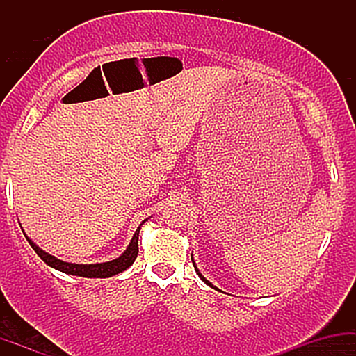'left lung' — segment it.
I'll return each mask as SVG.
<instances>
[{"label": "left lung", "mask_w": 356, "mask_h": 356, "mask_svg": "<svg viewBox=\"0 0 356 356\" xmlns=\"http://www.w3.org/2000/svg\"><path fill=\"white\" fill-rule=\"evenodd\" d=\"M192 263H194V259H192ZM194 268H195V264H194ZM195 271H197V275H199V276H201V280L204 281V283H207V284H209V286H212V284L209 283V281H207V280H206V277H204V276L201 275V273H199V269H197V268H195Z\"/></svg>", "instance_id": "8db88e82"}]
</instances>
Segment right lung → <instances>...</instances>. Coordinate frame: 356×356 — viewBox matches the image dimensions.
Instances as JSON below:
<instances>
[{
    "label": "right lung",
    "mask_w": 356,
    "mask_h": 356,
    "mask_svg": "<svg viewBox=\"0 0 356 356\" xmlns=\"http://www.w3.org/2000/svg\"><path fill=\"white\" fill-rule=\"evenodd\" d=\"M138 231L140 227L136 231L132 241H130L129 248L125 249V252L117 259L108 261V263H100V264H73V263H65V261L56 259L55 256L48 254L44 252L43 249H40L31 239H28L30 246L35 249V252L38 254L48 266L58 269L61 273H67V275H73V276H83V277H110L115 276L118 273L125 271L127 268L132 266V263L136 261V257L138 254Z\"/></svg>",
    "instance_id": "1"
}]
</instances>
